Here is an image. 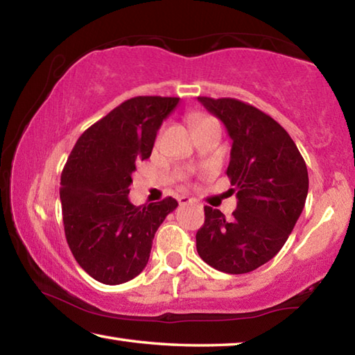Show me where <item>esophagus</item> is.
<instances>
[{
    "label": "esophagus",
    "mask_w": 355,
    "mask_h": 355,
    "mask_svg": "<svg viewBox=\"0 0 355 355\" xmlns=\"http://www.w3.org/2000/svg\"><path fill=\"white\" fill-rule=\"evenodd\" d=\"M192 202H194V200H192L191 197H188V196H182V197H180V199H178L180 205H188V203H192Z\"/></svg>",
    "instance_id": "obj_1"
}]
</instances>
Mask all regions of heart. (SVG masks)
<instances>
[{"mask_svg":"<svg viewBox=\"0 0 355 355\" xmlns=\"http://www.w3.org/2000/svg\"><path fill=\"white\" fill-rule=\"evenodd\" d=\"M203 120H205V119H197V123H200V122H203Z\"/></svg>","mask_w":355,"mask_h":355,"instance_id":"b5f03b06","label":"heart"}]
</instances>
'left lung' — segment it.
<instances>
[{
  "label": "left lung",
  "mask_w": 355,
  "mask_h": 355,
  "mask_svg": "<svg viewBox=\"0 0 355 355\" xmlns=\"http://www.w3.org/2000/svg\"><path fill=\"white\" fill-rule=\"evenodd\" d=\"M197 100L232 137L227 177L238 197L230 219L205 207L197 252L218 271L250 272L277 255L296 225L309 192L307 166L285 128L255 106L236 98Z\"/></svg>",
  "instance_id": "1"
}]
</instances>
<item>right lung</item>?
I'll use <instances>...</instances> for the list:
<instances>
[{"mask_svg": "<svg viewBox=\"0 0 355 355\" xmlns=\"http://www.w3.org/2000/svg\"><path fill=\"white\" fill-rule=\"evenodd\" d=\"M177 97H135L76 141L61 175L62 220L78 264L105 285L125 284L147 266L155 233L178 207L172 197L136 207L131 173L150 158Z\"/></svg>", "mask_w": 355, "mask_h": 355, "instance_id": "1", "label": "right lung"}]
</instances>
